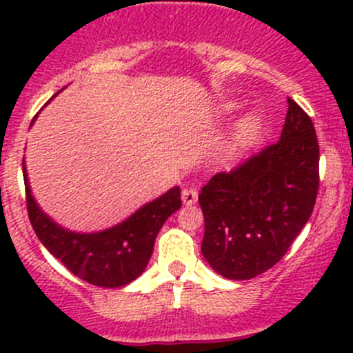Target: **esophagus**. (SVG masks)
I'll use <instances>...</instances> for the list:
<instances>
[{
  "instance_id": "34e87169",
  "label": "esophagus",
  "mask_w": 353,
  "mask_h": 353,
  "mask_svg": "<svg viewBox=\"0 0 353 353\" xmlns=\"http://www.w3.org/2000/svg\"><path fill=\"white\" fill-rule=\"evenodd\" d=\"M198 201V191L194 188H184L183 190V203L184 205H194Z\"/></svg>"
}]
</instances>
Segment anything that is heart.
<instances>
[{
	"mask_svg": "<svg viewBox=\"0 0 353 353\" xmlns=\"http://www.w3.org/2000/svg\"><path fill=\"white\" fill-rule=\"evenodd\" d=\"M232 109H234L232 104H227L222 110L225 114H229V112H232ZM258 128H259L258 117H256V116L244 117V119L241 121V124H239V130H237V137H236L237 143H244L245 140H249V138H251L252 134L258 131Z\"/></svg>",
	"mask_w": 353,
	"mask_h": 353,
	"instance_id": "obj_1",
	"label": "heart"
}]
</instances>
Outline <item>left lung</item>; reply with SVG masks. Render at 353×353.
Segmentation results:
<instances>
[{
    "label": "left lung",
    "instance_id": "1",
    "mask_svg": "<svg viewBox=\"0 0 353 353\" xmlns=\"http://www.w3.org/2000/svg\"><path fill=\"white\" fill-rule=\"evenodd\" d=\"M282 137L201 188V252L219 275L249 280L275 266L307 223L319 190V145L304 109L287 99Z\"/></svg>",
    "mask_w": 353,
    "mask_h": 353
}]
</instances>
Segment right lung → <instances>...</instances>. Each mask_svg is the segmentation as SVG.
<instances>
[{
	"label": "right lung",
	"mask_w": 353,
	"mask_h": 353,
	"mask_svg": "<svg viewBox=\"0 0 353 353\" xmlns=\"http://www.w3.org/2000/svg\"><path fill=\"white\" fill-rule=\"evenodd\" d=\"M22 167L28 219L39 241L73 275L97 287H123L138 279L150 261L163 222L183 205L181 190L172 188L116 227L94 234L70 232L39 208L28 186L25 162Z\"/></svg>",
	"instance_id": "obj_1"
}]
</instances>
